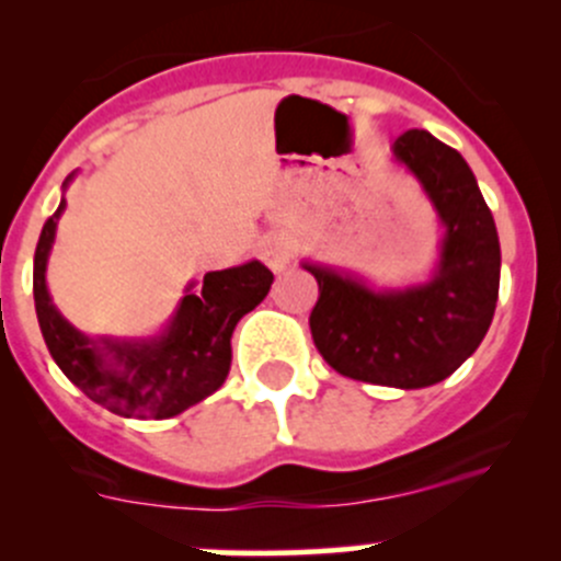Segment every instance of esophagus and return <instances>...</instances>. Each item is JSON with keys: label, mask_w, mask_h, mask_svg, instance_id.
Wrapping results in <instances>:
<instances>
[{"label": "esophagus", "mask_w": 561, "mask_h": 561, "mask_svg": "<svg viewBox=\"0 0 561 561\" xmlns=\"http://www.w3.org/2000/svg\"><path fill=\"white\" fill-rule=\"evenodd\" d=\"M293 257V241L285 233H274L263 241V260L274 271H282Z\"/></svg>", "instance_id": "1"}]
</instances>
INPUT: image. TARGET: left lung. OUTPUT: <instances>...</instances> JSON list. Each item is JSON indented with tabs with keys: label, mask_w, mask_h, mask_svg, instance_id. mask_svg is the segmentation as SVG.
I'll return each instance as SVG.
<instances>
[{
	"label": "left lung",
	"mask_w": 561,
	"mask_h": 561,
	"mask_svg": "<svg viewBox=\"0 0 561 561\" xmlns=\"http://www.w3.org/2000/svg\"><path fill=\"white\" fill-rule=\"evenodd\" d=\"M393 157L417 179L445 225L439 263L423 285L375 290L317 263L309 328L331 369L350 380L426 388L450 377L483 342L500 296V236L472 171L426 129H407Z\"/></svg>",
	"instance_id": "left-lung-1"
}]
</instances>
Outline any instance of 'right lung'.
Segmentation results:
<instances>
[{"instance_id":"add662e5","label":"right lung","mask_w":561,"mask_h":561,"mask_svg":"<svg viewBox=\"0 0 561 561\" xmlns=\"http://www.w3.org/2000/svg\"><path fill=\"white\" fill-rule=\"evenodd\" d=\"M72 175H67L65 186ZM59 203L43 225L35 249V309L48 344L67 380L92 401L124 417H173L225 382L230 371V336L236 322L252 312L271 290L274 274L260 260L225 271H208L203 287L186 285L173 320L154 339H89L54 307L45 265L56 239Z\"/></svg>"}]
</instances>
